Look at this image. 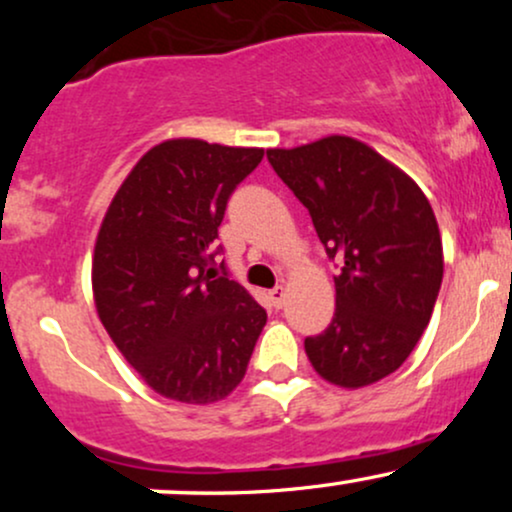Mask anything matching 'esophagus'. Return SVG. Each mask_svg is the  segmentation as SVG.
Returning <instances> with one entry per match:
<instances>
[{"mask_svg":"<svg viewBox=\"0 0 512 512\" xmlns=\"http://www.w3.org/2000/svg\"><path fill=\"white\" fill-rule=\"evenodd\" d=\"M269 298H272L274 308H281V305H284V301H286V286H276V289L269 291Z\"/></svg>","mask_w":512,"mask_h":512,"instance_id":"esophagus-1","label":"esophagus"}]
</instances>
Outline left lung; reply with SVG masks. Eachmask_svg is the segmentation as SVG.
Masks as SVG:
<instances>
[{
  "mask_svg": "<svg viewBox=\"0 0 512 512\" xmlns=\"http://www.w3.org/2000/svg\"><path fill=\"white\" fill-rule=\"evenodd\" d=\"M269 163L310 211L334 276L337 308L305 354L327 383L358 390L407 361L443 281V243L421 187L358 139L332 134Z\"/></svg>",
  "mask_w": 512,
  "mask_h": 512,
  "instance_id": "8db88e82",
  "label": "left lung"
}]
</instances>
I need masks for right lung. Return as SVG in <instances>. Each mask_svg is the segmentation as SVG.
<instances>
[{"label": "right lung", "mask_w": 512, "mask_h": 512, "mask_svg": "<svg viewBox=\"0 0 512 512\" xmlns=\"http://www.w3.org/2000/svg\"><path fill=\"white\" fill-rule=\"evenodd\" d=\"M264 149L168 139L129 170L93 250V301L142 380L182 404L226 399L267 313L238 281L214 279L228 197ZM223 269V264H221Z\"/></svg>", "instance_id": "1"}]
</instances>
